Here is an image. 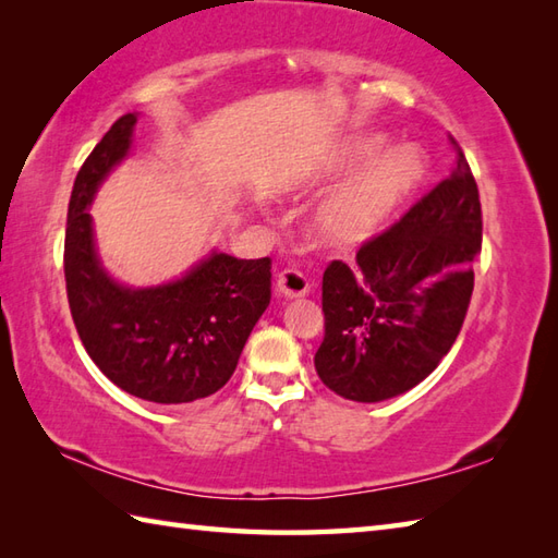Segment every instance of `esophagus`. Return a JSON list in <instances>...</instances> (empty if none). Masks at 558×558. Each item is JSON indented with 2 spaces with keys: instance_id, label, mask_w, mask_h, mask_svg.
I'll return each instance as SVG.
<instances>
[{
  "instance_id": "1",
  "label": "esophagus",
  "mask_w": 558,
  "mask_h": 558,
  "mask_svg": "<svg viewBox=\"0 0 558 558\" xmlns=\"http://www.w3.org/2000/svg\"><path fill=\"white\" fill-rule=\"evenodd\" d=\"M310 288H312L310 278H306L304 272L298 270V268L280 270L278 278H276V290L282 294V298H288V300L304 298V294L310 292Z\"/></svg>"
}]
</instances>
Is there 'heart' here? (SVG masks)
I'll use <instances>...</instances> for the list:
<instances>
[{"mask_svg": "<svg viewBox=\"0 0 558 558\" xmlns=\"http://www.w3.org/2000/svg\"><path fill=\"white\" fill-rule=\"evenodd\" d=\"M376 138H357L342 162L354 165L376 150ZM422 160L410 148H393L333 189L312 213V236L328 248H352L381 232L422 180Z\"/></svg>", "mask_w": 558, "mask_h": 558, "instance_id": "obj_1", "label": "heart"}]
</instances>
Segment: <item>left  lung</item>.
<instances>
[{
	"label": "left lung",
	"instance_id": "1",
	"mask_svg": "<svg viewBox=\"0 0 558 558\" xmlns=\"http://www.w3.org/2000/svg\"><path fill=\"white\" fill-rule=\"evenodd\" d=\"M405 216L324 270V342L316 372L338 396L405 393L441 362L465 322L482 252V204L465 153Z\"/></svg>",
	"mask_w": 558,
	"mask_h": 558
}]
</instances>
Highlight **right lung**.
I'll return each instance as SVG.
<instances>
[{
  "label": "right lung",
  "mask_w": 558,
  "mask_h": 558,
  "mask_svg": "<svg viewBox=\"0 0 558 558\" xmlns=\"http://www.w3.org/2000/svg\"><path fill=\"white\" fill-rule=\"evenodd\" d=\"M136 114L117 120L81 165L64 236L66 298L83 348L126 393L160 405L208 398L230 381L270 304V258L210 254L170 286L132 290L102 270L88 206L129 146Z\"/></svg>",
  "instance_id": "right-lung-1"
}]
</instances>
